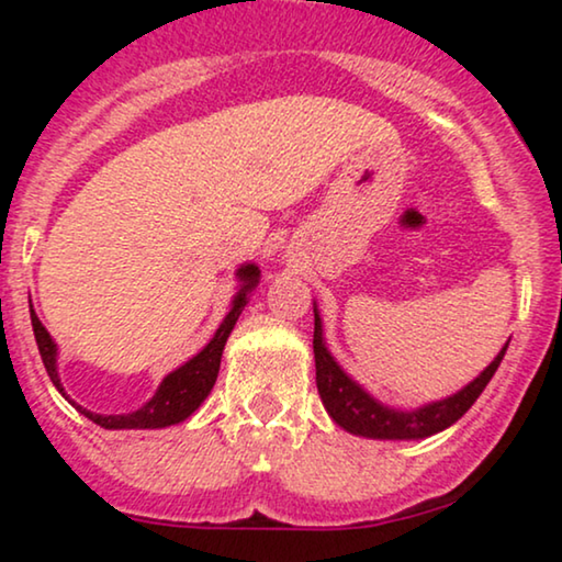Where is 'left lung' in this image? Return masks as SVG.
Returning <instances> with one entry per match:
<instances>
[{"label":"left lung","instance_id":"left-lung-1","mask_svg":"<svg viewBox=\"0 0 562 562\" xmlns=\"http://www.w3.org/2000/svg\"><path fill=\"white\" fill-rule=\"evenodd\" d=\"M506 348H509V340L496 352V358L456 394L437 398V402H427L417 406V409H398V406L379 402L371 391L360 386L337 363L325 342V327H322L319 310L314 304V366H317L319 398L335 425H340L350 435L368 437V440H425V437H432L450 425H456L475 404V398L483 394L488 381L494 379Z\"/></svg>","mask_w":562,"mask_h":562}]
</instances>
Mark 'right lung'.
Returning a JSON list of instances; mask_svg holds the SVG:
<instances>
[{
  "mask_svg": "<svg viewBox=\"0 0 562 562\" xmlns=\"http://www.w3.org/2000/svg\"><path fill=\"white\" fill-rule=\"evenodd\" d=\"M235 279H237V291H235L233 302H229V312L225 314V319L220 322L217 333L212 335V340L206 342L194 358H189L183 366L173 368V371L168 373L164 381H160L156 394H153L148 402L140 406V409H135L130 414L89 412L66 394L64 383H60V375H58V345L50 337L48 329L43 327V322L35 314L33 304H30V319H33L35 342H37V350H41L43 366L50 375L53 386H56L60 394H64L68 402H71L76 409L83 414V417H89L94 425L104 427V429H164V427L179 425V422L189 419L191 414L202 406L204 398L210 396L214 381H217L222 350H225L227 337H229V333H233L235 322L240 319L245 304L250 302V294L258 286L260 268L256 263H243L235 271Z\"/></svg>",
  "mask_w": 562,
  "mask_h": 562,
  "instance_id": "add662e5",
  "label": "right lung"
}]
</instances>
